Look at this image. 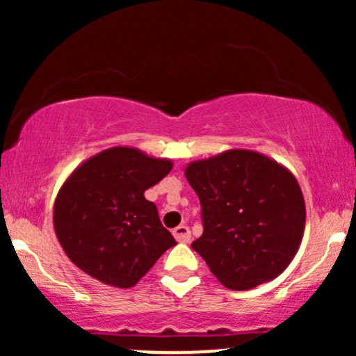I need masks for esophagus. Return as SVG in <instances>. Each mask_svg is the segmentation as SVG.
<instances>
[{
    "mask_svg": "<svg viewBox=\"0 0 356 356\" xmlns=\"http://www.w3.org/2000/svg\"><path fill=\"white\" fill-rule=\"evenodd\" d=\"M172 234H174V238H175V241H177V243H189V241H191L189 227L184 226V224L175 227V229L172 231Z\"/></svg>",
    "mask_w": 356,
    "mask_h": 356,
    "instance_id": "1",
    "label": "esophagus"
}]
</instances>
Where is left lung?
<instances>
[{"label":"left lung","instance_id":"obj_1","mask_svg":"<svg viewBox=\"0 0 356 356\" xmlns=\"http://www.w3.org/2000/svg\"><path fill=\"white\" fill-rule=\"evenodd\" d=\"M202 206L204 232L191 244L226 288L243 291L289 266L305 232L306 207L288 167L248 149L187 164Z\"/></svg>","mask_w":356,"mask_h":356}]
</instances>
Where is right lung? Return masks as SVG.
Returning a JSON list of instances; mask_svg holds the SVG:
<instances>
[{
    "label": "right lung",
    "instance_id": "right-lung-1",
    "mask_svg": "<svg viewBox=\"0 0 356 356\" xmlns=\"http://www.w3.org/2000/svg\"><path fill=\"white\" fill-rule=\"evenodd\" d=\"M172 167L170 159L127 145L81 162L53 204V227L68 259L107 286H136L177 244L144 195Z\"/></svg>",
    "mask_w": 356,
    "mask_h": 356
}]
</instances>
